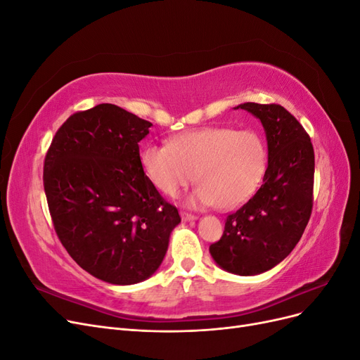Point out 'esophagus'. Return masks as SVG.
Segmentation results:
<instances>
[{"mask_svg":"<svg viewBox=\"0 0 360 360\" xmlns=\"http://www.w3.org/2000/svg\"><path fill=\"white\" fill-rule=\"evenodd\" d=\"M180 216H181V219H183L184 222L197 221V216H193V214H191V213H186V212H181V213H180Z\"/></svg>","mask_w":360,"mask_h":360,"instance_id":"esophagus-1","label":"esophagus"}]
</instances>
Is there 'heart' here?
<instances>
[{
    "instance_id": "heart-1",
    "label": "heart",
    "mask_w": 360,
    "mask_h": 360,
    "mask_svg": "<svg viewBox=\"0 0 360 360\" xmlns=\"http://www.w3.org/2000/svg\"><path fill=\"white\" fill-rule=\"evenodd\" d=\"M141 167L167 197H177L195 179L200 183L189 205L228 210L246 202L258 189L267 168V150L255 130L212 126L184 132L168 146H146Z\"/></svg>"
}]
</instances>
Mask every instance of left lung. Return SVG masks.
I'll return each mask as SVG.
<instances>
[{
    "mask_svg": "<svg viewBox=\"0 0 360 360\" xmlns=\"http://www.w3.org/2000/svg\"><path fill=\"white\" fill-rule=\"evenodd\" d=\"M234 110L257 117L267 139L263 184L246 204L228 214L210 255L221 269L254 276L290 255L308 225L312 210L314 148L302 124L284 106L246 102Z\"/></svg>",
    "mask_w": 360,
    "mask_h": 360,
    "instance_id": "obj_1",
    "label": "left lung"
}]
</instances>
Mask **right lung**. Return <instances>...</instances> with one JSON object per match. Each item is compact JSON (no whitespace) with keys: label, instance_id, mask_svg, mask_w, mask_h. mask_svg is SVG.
I'll return each instance as SVG.
<instances>
[{"label":"right lung","instance_id":"1","mask_svg":"<svg viewBox=\"0 0 360 360\" xmlns=\"http://www.w3.org/2000/svg\"><path fill=\"white\" fill-rule=\"evenodd\" d=\"M151 126L101 103L70 115L45 158L43 184L60 242L85 271L114 285L153 275L181 221L141 167L138 144Z\"/></svg>","mask_w":360,"mask_h":360}]
</instances>
